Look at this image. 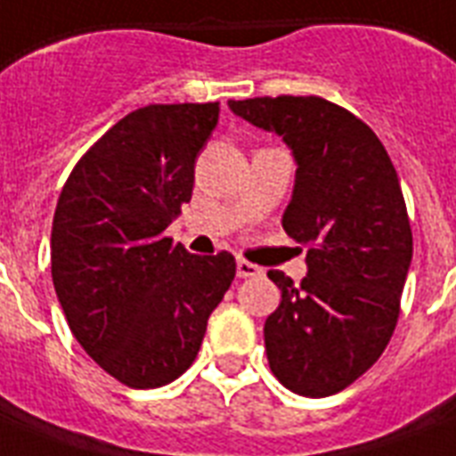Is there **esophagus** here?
I'll list each match as a JSON object with an SVG mask.
<instances>
[{
	"mask_svg": "<svg viewBox=\"0 0 456 456\" xmlns=\"http://www.w3.org/2000/svg\"><path fill=\"white\" fill-rule=\"evenodd\" d=\"M236 274H239L241 279L257 277V274H263V267H257V265H253V263H248V260L239 257V260H236Z\"/></svg>",
	"mask_w": 456,
	"mask_h": 456,
	"instance_id": "34e87169",
	"label": "esophagus"
}]
</instances>
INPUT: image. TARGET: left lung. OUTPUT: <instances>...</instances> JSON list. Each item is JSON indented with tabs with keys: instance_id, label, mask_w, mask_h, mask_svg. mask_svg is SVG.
Returning <instances> with one entry per match:
<instances>
[{
	"instance_id": "left-lung-1",
	"label": "left lung",
	"mask_w": 456,
	"mask_h": 456,
	"mask_svg": "<svg viewBox=\"0 0 456 456\" xmlns=\"http://www.w3.org/2000/svg\"><path fill=\"white\" fill-rule=\"evenodd\" d=\"M229 109L284 137L298 165L281 224L307 248V274L296 286L267 272L281 289L265 322L272 374L305 397L340 393L381 357L400 317L411 227L397 172L371 127L322 96Z\"/></svg>"
}]
</instances>
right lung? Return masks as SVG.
<instances>
[{"mask_svg":"<svg viewBox=\"0 0 456 456\" xmlns=\"http://www.w3.org/2000/svg\"><path fill=\"white\" fill-rule=\"evenodd\" d=\"M220 103H151L118 120L70 172L52 227V279L85 353L130 388L175 381L199 354L236 260L163 232L191 200Z\"/></svg>","mask_w":456,"mask_h":456,"instance_id":"obj_1","label":"right lung"}]
</instances>
